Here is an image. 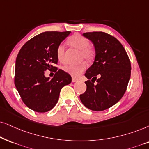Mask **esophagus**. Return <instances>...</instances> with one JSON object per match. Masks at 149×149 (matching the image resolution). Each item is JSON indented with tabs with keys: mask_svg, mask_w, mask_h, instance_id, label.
Listing matches in <instances>:
<instances>
[{
	"mask_svg": "<svg viewBox=\"0 0 149 149\" xmlns=\"http://www.w3.org/2000/svg\"><path fill=\"white\" fill-rule=\"evenodd\" d=\"M77 81H78V80H77L76 78H72V82H77Z\"/></svg>",
	"mask_w": 149,
	"mask_h": 149,
	"instance_id": "obj_1",
	"label": "esophagus"
}]
</instances>
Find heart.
<instances>
[{
    "instance_id": "obj_1",
    "label": "heart",
    "mask_w": 149,
    "mask_h": 149,
    "mask_svg": "<svg viewBox=\"0 0 149 149\" xmlns=\"http://www.w3.org/2000/svg\"><path fill=\"white\" fill-rule=\"evenodd\" d=\"M68 43L71 46L80 49L81 58L91 61L94 59L95 56V51L92 47L89 46L90 42L86 37L80 35H74L71 36L68 40ZM56 56L58 60L61 63L65 61V47L63 44H60L57 47ZM87 65L84 62L79 64H68L64 67V71L73 77H78L86 69Z\"/></svg>"
}]
</instances>
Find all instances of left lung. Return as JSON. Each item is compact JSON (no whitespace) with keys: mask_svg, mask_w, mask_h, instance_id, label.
Segmentation results:
<instances>
[{"mask_svg":"<svg viewBox=\"0 0 149 149\" xmlns=\"http://www.w3.org/2000/svg\"><path fill=\"white\" fill-rule=\"evenodd\" d=\"M83 36L94 44L95 58L85 73L88 80L85 82L86 90L80 99L87 108L103 111L116 104L125 93L131 76V63L121 43L111 35L89 32L83 33Z\"/></svg>","mask_w":149,"mask_h":149,"instance_id":"1","label":"left lung"}]
</instances>
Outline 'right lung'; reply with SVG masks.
<instances>
[{
  "label": "right lung",
  "instance_id": "1",
  "mask_svg": "<svg viewBox=\"0 0 149 149\" xmlns=\"http://www.w3.org/2000/svg\"><path fill=\"white\" fill-rule=\"evenodd\" d=\"M70 31H47L30 39L22 47L15 61L14 83L22 100L28 108L37 112H46L54 108L61 88L70 84L71 77L58 69L57 47ZM52 70V79L44 71Z\"/></svg>",
  "mask_w": 149,
  "mask_h": 149
}]
</instances>
